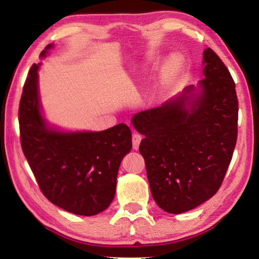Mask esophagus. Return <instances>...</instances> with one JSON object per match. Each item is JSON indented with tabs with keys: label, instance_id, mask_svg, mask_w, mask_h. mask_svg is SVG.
<instances>
[{
	"label": "esophagus",
	"instance_id": "34e87169",
	"mask_svg": "<svg viewBox=\"0 0 259 259\" xmlns=\"http://www.w3.org/2000/svg\"><path fill=\"white\" fill-rule=\"evenodd\" d=\"M140 142H142V136L137 133H134L133 134V148L134 150H136V151L138 150Z\"/></svg>",
	"mask_w": 259,
	"mask_h": 259
}]
</instances>
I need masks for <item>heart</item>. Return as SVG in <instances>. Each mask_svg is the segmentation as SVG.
<instances>
[{"instance_id": "1", "label": "heart", "mask_w": 259, "mask_h": 259, "mask_svg": "<svg viewBox=\"0 0 259 259\" xmlns=\"http://www.w3.org/2000/svg\"><path fill=\"white\" fill-rule=\"evenodd\" d=\"M181 66V58L177 55H172L168 59V71L169 72H175Z\"/></svg>"}]
</instances>
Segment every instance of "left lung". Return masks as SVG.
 I'll return each instance as SVG.
<instances>
[{
  "label": "left lung",
  "instance_id": "obj_1",
  "mask_svg": "<svg viewBox=\"0 0 259 259\" xmlns=\"http://www.w3.org/2000/svg\"><path fill=\"white\" fill-rule=\"evenodd\" d=\"M203 80L160 107L135 114L131 123L145 136L139 152L152 196L169 213L192 210L216 194L238 137V98L229 69L203 51Z\"/></svg>",
  "mask_w": 259,
  "mask_h": 259
}]
</instances>
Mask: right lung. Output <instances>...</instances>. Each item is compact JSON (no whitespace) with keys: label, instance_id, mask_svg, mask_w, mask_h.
<instances>
[{"label":"right lung","instance_id":"add662e5","mask_svg":"<svg viewBox=\"0 0 259 259\" xmlns=\"http://www.w3.org/2000/svg\"><path fill=\"white\" fill-rule=\"evenodd\" d=\"M54 45L41 52L46 58ZM26 78L19 106L21 147L46 198L80 216H95L109 207L116 177L131 151V130L120 123L103 131H66L50 124L42 111L38 68Z\"/></svg>","mask_w":259,"mask_h":259}]
</instances>
